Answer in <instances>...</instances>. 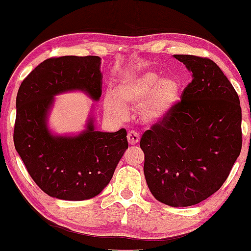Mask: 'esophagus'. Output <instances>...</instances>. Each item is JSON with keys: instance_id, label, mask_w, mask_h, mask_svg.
<instances>
[{"instance_id": "esophagus-1", "label": "esophagus", "mask_w": 251, "mask_h": 251, "mask_svg": "<svg viewBox=\"0 0 251 251\" xmlns=\"http://www.w3.org/2000/svg\"><path fill=\"white\" fill-rule=\"evenodd\" d=\"M126 137H128V142L130 143V145H136V143L140 142V135L134 130L129 131Z\"/></svg>"}]
</instances>
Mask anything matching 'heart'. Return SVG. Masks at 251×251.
<instances>
[{
    "mask_svg": "<svg viewBox=\"0 0 251 251\" xmlns=\"http://www.w3.org/2000/svg\"><path fill=\"white\" fill-rule=\"evenodd\" d=\"M180 81L163 77L155 71L145 70L123 75L114 91L104 95V110L116 120L128 116V108L139 105L140 118L146 123L165 120L180 100Z\"/></svg>",
    "mask_w": 251,
    "mask_h": 251,
    "instance_id": "b5f03b06",
    "label": "heart"
}]
</instances>
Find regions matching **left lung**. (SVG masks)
<instances>
[{
    "label": "left lung",
    "mask_w": 251,
    "mask_h": 251,
    "mask_svg": "<svg viewBox=\"0 0 251 251\" xmlns=\"http://www.w3.org/2000/svg\"><path fill=\"white\" fill-rule=\"evenodd\" d=\"M174 58L192 72V81L171 114L145 131L140 147L151 194L184 207L209 198L229 176L242 148V110L237 92L215 61Z\"/></svg>",
    "instance_id": "obj_1"
}]
</instances>
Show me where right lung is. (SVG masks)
Returning a JSON list of instances; mask_svg holds the SVG:
<instances>
[{"mask_svg": "<svg viewBox=\"0 0 251 251\" xmlns=\"http://www.w3.org/2000/svg\"><path fill=\"white\" fill-rule=\"evenodd\" d=\"M100 69V58L96 55L50 58L20 85L14 145L35 184L53 198H94L110 182L128 148L126 129L97 131L92 118L77 136H54L47 128L55 95L81 90L94 100H100L103 78Z\"/></svg>", "mask_w": 251, "mask_h": 251, "instance_id": "obj_1", "label": "right lung"}]
</instances>
